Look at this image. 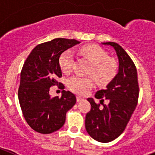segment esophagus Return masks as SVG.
<instances>
[{
  "label": "esophagus",
  "instance_id": "34e87169",
  "mask_svg": "<svg viewBox=\"0 0 155 155\" xmlns=\"http://www.w3.org/2000/svg\"><path fill=\"white\" fill-rule=\"evenodd\" d=\"M82 98L81 97H79V96H77L76 97V101H77V102H80L81 101H82Z\"/></svg>",
  "mask_w": 155,
  "mask_h": 155
}]
</instances>
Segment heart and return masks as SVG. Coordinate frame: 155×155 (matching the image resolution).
<instances>
[{"label": "heart", "instance_id": "obj_1", "mask_svg": "<svg viewBox=\"0 0 155 155\" xmlns=\"http://www.w3.org/2000/svg\"><path fill=\"white\" fill-rule=\"evenodd\" d=\"M80 53L90 61L92 69L90 73L93 75L97 82L104 85L109 82L117 72V63L115 60L108 58L104 50L97 46L89 45L80 48ZM74 55L71 50L64 51L59 58V65L64 73L71 70ZM68 85L72 91L79 94H85L94 85V80L91 77L73 76L68 80Z\"/></svg>", "mask_w": 155, "mask_h": 155}]
</instances>
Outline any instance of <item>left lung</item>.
Listing matches in <instances>:
<instances>
[{
  "label": "left lung",
  "mask_w": 155,
  "mask_h": 155,
  "mask_svg": "<svg viewBox=\"0 0 155 155\" xmlns=\"http://www.w3.org/2000/svg\"><path fill=\"white\" fill-rule=\"evenodd\" d=\"M114 48L118 60V73L106 86L97 91L95 98L109 100L108 105L100 107L93 98H87L91 109L85 116L87 134L101 143H109L119 137L125 129L138 103L137 71L125 50L114 42L102 43Z\"/></svg>",
  "instance_id": "1"
}]
</instances>
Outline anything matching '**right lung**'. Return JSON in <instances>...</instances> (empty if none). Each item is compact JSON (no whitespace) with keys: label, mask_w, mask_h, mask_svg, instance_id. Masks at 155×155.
<instances>
[{"label":"right lung","mask_w":155,"mask_h":155,"mask_svg":"<svg viewBox=\"0 0 155 155\" xmlns=\"http://www.w3.org/2000/svg\"><path fill=\"white\" fill-rule=\"evenodd\" d=\"M79 43L74 39L56 38L37 45L23 65L18 101L26 121L37 132L48 134L60 129L65 123L67 112L76 104L72 92L64 90L61 97H51L49 88L61 85L57 81L62 76L60 55Z\"/></svg>","instance_id":"add662e5"}]
</instances>
